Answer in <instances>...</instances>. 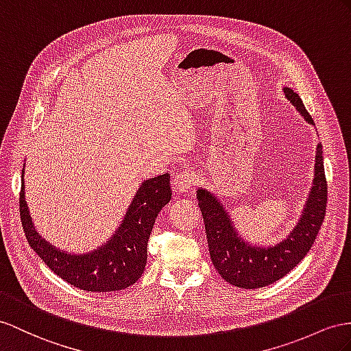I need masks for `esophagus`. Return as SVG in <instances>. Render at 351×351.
Returning a JSON list of instances; mask_svg holds the SVG:
<instances>
[{
	"instance_id": "1",
	"label": "esophagus",
	"mask_w": 351,
	"mask_h": 351,
	"mask_svg": "<svg viewBox=\"0 0 351 351\" xmlns=\"http://www.w3.org/2000/svg\"><path fill=\"white\" fill-rule=\"evenodd\" d=\"M195 181H197L195 172H193L191 169H184L179 172V175H176L175 181H173V186H175V190L179 193H188V190H191Z\"/></svg>"
}]
</instances>
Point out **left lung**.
<instances>
[{
  "label": "left lung",
  "instance_id": "left-lung-1",
  "mask_svg": "<svg viewBox=\"0 0 351 351\" xmlns=\"http://www.w3.org/2000/svg\"><path fill=\"white\" fill-rule=\"evenodd\" d=\"M287 101L300 111L304 120L314 124L311 115L305 110L298 93L283 87ZM313 186L302 217L296 227L280 243L269 247L250 246L241 240L226 209L210 191L199 188L197 200L203 215L206 237L213 267L222 278L243 289H256L277 282L301 263L307 255L326 213L328 184L323 166L322 143L316 151Z\"/></svg>",
  "mask_w": 351,
  "mask_h": 351
}]
</instances>
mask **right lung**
<instances>
[{
  "mask_svg": "<svg viewBox=\"0 0 351 351\" xmlns=\"http://www.w3.org/2000/svg\"><path fill=\"white\" fill-rule=\"evenodd\" d=\"M170 199L172 190L167 173L143 181L115 234L108 243L84 255L60 252L38 236L25 202L23 179L19 210L26 240L53 273L78 289L112 292L125 289L142 276L152 227L158 212Z\"/></svg>",
  "mask_w": 351,
  "mask_h": 351,
  "instance_id": "obj_1",
  "label": "right lung"
}]
</instances>
